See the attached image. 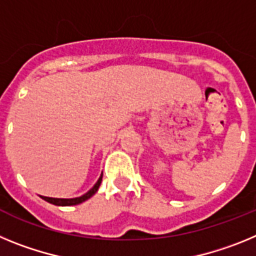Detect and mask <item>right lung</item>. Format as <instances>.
I'll use <instances>...</instances> for the list:
<instances>
[{
	"instance_id": "1",
	"label": "right lung",
	"mask_w": 256,
	"mask_h": 256,
	"mask_svg": "<svg viewBox=\"0 0 256 256\" xmlns=\"http://www.w3.org/2000/svg\"><path fill=\"white\" fill-rule=\"evenodd\" d=\"M101 180H102V174H101V177L98 178V180L96 182V184H94V186L92 187V188L90 190L87 194H84V195L80 196V198H46V196H40V198H44V201H47V202H50V204L58 205V206H72V205H78V204H80V202H83V201L88 200L90 198H92V196L96 194L97 190H98V187H100V184H101Z\"/></svg>"
}]
</instances>
